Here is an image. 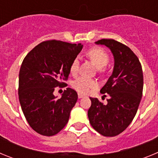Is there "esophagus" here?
Returning a JSON list of instances; mask_svg holds the SVG:
<instances>
[{"mask_svg":"<svg viewBox=\"0 0 158 158\" xmlns=\"http://www.w3.org/2000/svg\"><path fill=\"white\" fill-rule=\"evenodd\" d=\"M84 96H85V95L81 94V93H78V98L81 99V98H83Z\"/></svg>","mask_w":158,"mask_h":158,"instance_id":"1","label":"esophagus"}]
</instances>
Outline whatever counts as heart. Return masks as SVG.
Returning a JSON list of instances; mask_svg holds the SVG:
<instances>
[{"instance_id":"1","label":"heart","mask_w":158,"mask_h":158,"mask_svg":"<svg viewBox=\"0 0 158 158\" xmlns=\"http://www.w3.org/2000/svg\"><path fill=\"white\" fill-rule=\"evenodd\" d=\"M87 55L98 68L99 70H102V68L106 66L109 62V56L107 53L104 49L100 48V47H94V48L90 49L88 51ZM79 65H80L79 58H76L73 60L70 67H69L71 74L75 75L77 73ZM72 86L79 93H88L96 87V83L95 81L85 77H79L72 82Z\"/></svg>"}]
</instances>
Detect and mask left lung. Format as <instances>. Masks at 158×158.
I'll return each mask as SVG.
<instances>
[{"label": "left lung", "mask_w": 158, "mask_h": 158, "mask_svg": "<svg viewBox=\"0 0 158 158\" xmlns=\"http://www.w3.org/2000/svg\"><path fill=\"white\" fill-rule=\"evenodd\" d=\"M95 43L110 49L114 57V68L100 89L102 94L109 95L107 103L103 104L97 98L90 97L92 104L88 117L98 133L114 137L122 133L136 115L143 90L142 65L133 51L119 42L104 39Z\"/></svg>", "instance_id": "8db88e82"}]
</instances>
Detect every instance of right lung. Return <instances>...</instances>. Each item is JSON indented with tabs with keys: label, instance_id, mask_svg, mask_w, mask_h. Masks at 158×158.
<instances>
[{
	"label": "right lung",
	"instance_id": "1",
	"mask_svg": "<svg viewBox=\"0 0 158 158\" xmlns=\"http://www.w3.org/2000/svg\"><path fill=\"white\" fill-rule=\"evenodd\" d=\"M81 43L58 40L43 42L32 49L22 62L19 73V100L23 115L37 133L53 136L69 121L77 93L67 88L57 99L54 88L65 86L73 60L81 51Z\"/></svg>",
	"mask_w": 158,
	"mask_h": 158
}]
</instances>
